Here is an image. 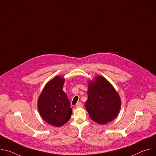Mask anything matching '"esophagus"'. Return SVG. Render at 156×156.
Wrapping results in <instances>:
<instances>
[{"label":"esophagus","instance_id":"esophagus-1","mask_svg":"<svg viewBox=\"0 0 156 156\" xmlns=\"http://www.w3.org/2000/svg\"><path fill=\"white\" fill-rule=\"evenodd\" d=\"M82 106H83V104L81 102H79V103H76V108H81Z\"/></svg>","mask_w":156,"mask_h":156}]
</instances>
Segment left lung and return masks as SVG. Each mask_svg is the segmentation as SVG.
Wrapping results in <instances>:
<instances>
[{
	"instance_id": "8db88e82",
	"label": "left lung",
	"mask_w": 156,
	"mask_h": 156,
	"mask_svg": "<svg viewBox=\"0 0 156 156\" xmlns=\"http://www.w3.org/2000/svg\"><path fill=\"white\" fill-rule=\"evenodd\" d=\"M84 106L92 120L105 124L117 116L121 101L112 84L104 77L98 76L89 81L88 100Z\"/></svg>"
}]
</instances>
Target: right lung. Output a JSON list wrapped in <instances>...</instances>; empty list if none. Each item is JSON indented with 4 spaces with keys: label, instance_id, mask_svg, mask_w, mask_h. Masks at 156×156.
<instances>
[{
    "label": "right lung",
    "instance_id": "obj_1",
    "mask_svg": "<svg viewBox=\"0 0 156 156\" xmlns=\"http://www.w3.org/2000/svg\"><path fill=\"white\" fill-rule=\"evenodd\" d=\"M65 79L56 76L48 81L38 100L40 115L47 122L60 127L66 123L72 114L70 102L63 91Z\"/></svg>",
    "mask_w": 156,
    "mask_h": 156
}]
</instances>
